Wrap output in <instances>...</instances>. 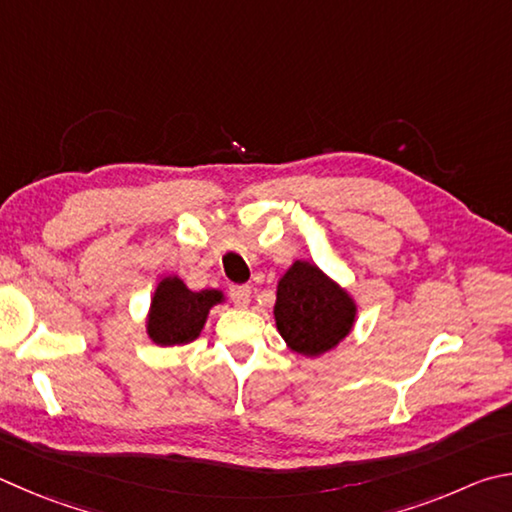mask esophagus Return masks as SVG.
Instances as JSON below:
<instances>
[{
  "mask_svg": "<svg viewBox=\"0 0 512 512\" xmlns=\"http://www.w3.org/2000/svg\"><path fill=\"white\" fill-rule=\"evenodd\" d=\"M230 297L237 306H248L250 302V286H230Z\"/></svg>",
  "mask_w": 512,
  "mask_h": 512,
  "instance_id": "esophagus-1",
  "label": "esophagus"
}]
</instances>
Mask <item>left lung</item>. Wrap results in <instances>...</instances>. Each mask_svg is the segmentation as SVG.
<instances>
[{
	"mask_svg": "<svg viewBox=\"0 0 512 512\" xmlns=\"http://www.w3.org/2000/svg\"><path fill=\"white\" fill-rule=\"evenodd\" d=\"M356 302L311 262H297L277 282L275 324L288 349L318 358L338 347L356 322Z\"/></svg>",
	"mask_w": 512,
	"mask_h": 512,
	"instance_id": "obj_1",
	"label": "left lung"
}]
</instances>
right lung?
Returning a JSON list of instances; mask_svg holds the SVG:
<instances>
[{"label":"right lung","mask_w":512,"mask_h":512,"mask_svg":"<svg viewBox=\"0 0 512 512\" xmlns=\"http://www.w3.org/2000/svg\"><path fill=\"white\" fill-rule=\"evenodd\" d=\"M224 302V293L215 288L194 293L181 277L167 275L159 282L147 313V336L161 347L188 345L197 340L215 304Z\"/></svg>","instance_id":"right-lung-1"}]
</instances>
